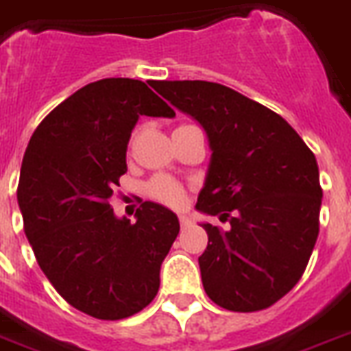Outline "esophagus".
I'll list each match as a JSON object with an SVG mask.
<instances>
[{
  "instance_id": "1",
  "label": "esophagus",
  "mask_w": 351,
  "mask_h": 351,
  "mask_svg": "<svg viewBox=\"0 0 351 351\" xmlns=\"http://www.w3.org/2000/svg\"><path fill=\"white\" fill-rule=\"evenodd\" d=\"M178 221H180L182 228H187V226H191V219L187 216H180L178 217Z\"/></svg>"
}]
</instances>
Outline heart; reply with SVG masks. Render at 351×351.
<instances>
[{"label": "heart", "mask_w": 351, "mask_h": 351, "mask_svg": "<svg viewBox=\"0 0 351 351\" xmlns=\"http://www.w3.org/2000/svg\"><path fill=\"white\" fill-rule=\"evenodd\" d=\"M182 126H178V128H182ZM146 194L152 199H155V202L166 205V207L178 208L185 203L184 185L178 184L175 178H171V176L166 175H158L153 180H149L148 185H146Z\"/></svg>", "instance_id": "b5f03b06"}]
</instances>
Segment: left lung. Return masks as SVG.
I'll return each instance as SVG.
<instances>
[{
	"mask_svg": "<svg viewBox=\"0 0 351 351\" xmlns=\"http://www.w3.org/2000/svg\"><path fill=\"white\" fill-rule=\"evenodd\" d=\"M205 128L212 157L196 208L230 223H205L198 258L205 293L234 312L271 307L293 289L319 234L323 189L314 153L276 112L214 82L155 84Z\"/></svg>",
	"mask_w": 351,
	"mask_h": 351,
	"instance_id": "obj_1",
	"label": "left lung"
}]
</instances>
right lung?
I'll use <instances>...</instances> for the list:
<instances>
[{"label": "right lung", "mask_w": 351, "mask_h": 351, "mask_svg": "<svg viewBox=\"0 0 351 351\" xmlns=\"http://www.w3.org/2000/svg\"><path fill=\"white\" fill-rule=\"evenodd\" d=\"M139 116L175 110L141 80L93 82L40 121L21 166L17 202L35 258L62 298L96 319H125L152 303L180 230L158 203L144 202L134 225L112 210Z\"/></svg>", "instance_id": "obj_1"}]
</instances>
